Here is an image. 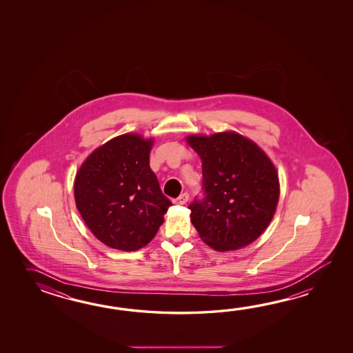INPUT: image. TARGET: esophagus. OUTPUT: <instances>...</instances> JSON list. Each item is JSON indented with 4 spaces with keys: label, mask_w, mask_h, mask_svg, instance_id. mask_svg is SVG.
Wrapping results in <instances>:
<instances>
[{
    "label": "esophagus",
    "mask_w": 353,
    "mask_h": 353,
    "mask_svg": "<svg viewBox=\"0 0 353 353\" xmlns=\"http://www.w3.org/2000/svg\"><path fill=\"white\" fill-rule=\"evenodd\" d=\"M188 201H189V194H188V193H183V194H180L174 202H175V204L183 205V204H187Z\"/></svg>",
    "instance_id": "34e87169"
}]
</instances>
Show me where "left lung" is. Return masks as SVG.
I'll list each match as a JSON object with an SVG mask.
<instances>
[{"label": "left lung", "instance_id": "left-lung-1", "mask_svg": "<svg viewBox=\"0 0 353 353\" xmlns=\"http://www.w3.org/2000/svg\"><path fill=\"white\" fill-rule=\"evenodd\" d=\"M187 143L202 159L204 196L188 207L195 230L216 251L248 246L275 214L280 193L275 166L237 132L188 136Z\"/></svg>", "mask_w": 353, "mask_h": 353}]
</instances>
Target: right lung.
<instances>
[{
  "instance_id": "right-lung-1",
  "label": "right lung",
  "mask_w": 353,
  "mask_h": 353,
  "mask_svg": "<svg viewBox=\"0 0 353 353\" xmlns=\"http://www.w3.org/2000/svg\"><path fill=\"white\" fill-rule=\"evenodd\" d=\"M152 139L117 136L93 151L74 181L77 208L90 232L108 248L136 251L164 222L172 202L150 169Z\"/></svg>"
}]
</instances>
